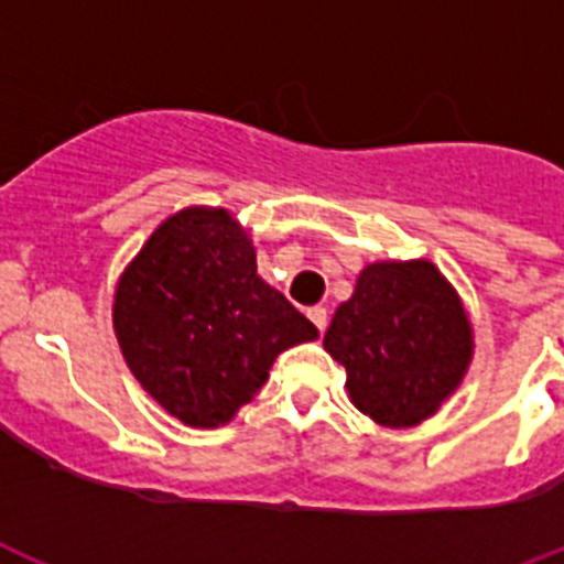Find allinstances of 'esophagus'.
Instances as JSON below:
<instances>
[{
    "label": "esophagus",
    "instance_id": "34e87169",
    "mask_svg": "<svg viewBox=\"0 0 564 564\" xmlns=\"http://www.w3.org/2000/svg\"><path fill=\"white\" fill-rule=\"evenodd\" d=\"M306 315H310V321H312V324L318 326L321 333H324V329H326V324H329V312H326L324 306H312V310L306 312Z\"/></svg>",
    "mask_w": 564,
    "mask_h": 564
}]
</instances>
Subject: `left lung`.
<instances>
[{"label":"left lung","instance_id":"8db88e82","mask_svg":"<svg viewBox=\"0 0 564 564\" xmlns=\"http://www.w3.org/2000/svg\"><path fill=\"white\" fill-rule=\"evenodd\" d=\"M324 349L344 364L349 401L364 415L384 427H413L458 387L473 335L433 263H372L335 312Z\"/></svg>","mask_w":564,"mask_h":564}]
</instances>
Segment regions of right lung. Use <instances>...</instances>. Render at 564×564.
<instances>
[{"label":"right lung","instance_id":"1","mask_svg":"<svg viewBox=\"0 0 564 564\" xmlns=\"http://www.w3.org/2000/svg\"><path fill=\"white\" fill-rule=\"evenodd\" d=\"M113 329L137 381L192 427L229 421L283 349L318 338L260 281L252 243L224 209L180 212L151 235L120 278Z\"/></svg>","mask_w":564,"mask_h":564}]
</instances>
